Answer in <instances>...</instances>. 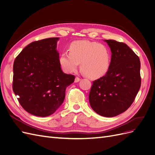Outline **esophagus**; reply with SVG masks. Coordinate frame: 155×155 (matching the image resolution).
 I'll return each instance as SVG.
<instances>
[{"mask_svg":"<svg viewBox=\"0 0 155 155\" xmlns=\"http://www.w3.org/2000/svg\"><path fill=\"white\" fill-rule=\"evenodd\" d=\"M80 80H81V79H80V78H79V77H76V78H75V82H76V83L79 82Z\"/></svg>","mask_w":155,"mask_h":155,"instance_id":"34e87169","label":"esophagus"}]
</instances>
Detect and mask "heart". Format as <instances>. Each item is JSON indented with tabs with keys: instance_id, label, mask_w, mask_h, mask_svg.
<instances>
[{
	"instance_id": "obj_1",
	"label": "heart",
	"mask_w": 155,
	"mask_h": 155,
	"mask_svg": "<svg viewBox=\"0 0 155 155\" xmlns=\"http://www.w3.org/2000/svg\"><path fill=\"white\" fill-rule=\"evenodd\" d=\"M70 52L64 51L60 63L68 73L76 70L80 63L81 69L87 76L100 78L107 72L110 64V52L106 46L96 42L78 41L70 46Z\"/></svg>"
}]
</instances>
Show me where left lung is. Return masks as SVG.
I'll return each mask as SVG.
<instances>
[{
    "label": "left lung",
    "instance_id": "obj_1",
    "mask_svg": "<svg viewBox=\"0 0 155 155\" xmlns=\"http://www.w3.org/2000/svg\"><path fill=\"white\" fill-rule=\"evenodd\" d=\"M110 48L111 61L104 76L92 81L88 100L92 109L105 117L127 110L141 86L138 56L126 44L105 40Z\"/></svg>",
    "mask_w": 155,
    "mask_h": 155
}]
</instances>
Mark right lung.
I'll use <instances>...</instances> for the list:
<instances>
[{"instance_id": "right-lung-1", "label": "right lung", "mask_w": 155, "mask_h": 155, "mask_svg": "<svg viewBox=\"0 0 155 155\" xmlns=\"http://www.w3.org/2000/svg\"><path fill=\"white\" fill-rule=\"evenodd\" d=\"M58 37L32 42L13 63V91L22 107L41 117L52 114L63 104L75 76L64 74L58 52Z\"/></svg>"}]
</instances>
